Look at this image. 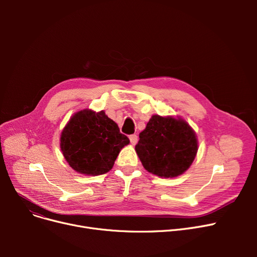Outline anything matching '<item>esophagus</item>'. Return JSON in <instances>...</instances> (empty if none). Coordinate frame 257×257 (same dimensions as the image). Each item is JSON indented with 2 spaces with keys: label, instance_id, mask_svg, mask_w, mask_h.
Masks as SVG:
<instances>
[{
  "label": "esophagus",
  "instance_id": "esophagus-1",
  "mask_svg": "<svg viewBox=\"0 0 257 257\" xmlns=\"http://www.w3.org/2000/svg\"><path fill=\"white\" fill-rule=\"evenodd\" d=\"M129 140H130V143H131V145H137V143H138V141H139V138H138V136L137 134H131V136L129 137Z\"/></svg>",
  "mask_w": 257,
  "mask_h": 257
}]
</instances>
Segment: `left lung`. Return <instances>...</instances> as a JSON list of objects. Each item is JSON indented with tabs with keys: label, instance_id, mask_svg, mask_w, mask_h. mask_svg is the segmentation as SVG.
Wrapping results in <instances>:
<instances>
[{
	"label": "left lung",
	"instance_id": "obj_1",
	"mask_svg": "<svg viewBox=\"0 0 257 257\" xmlns=\"http://www.w3.org/2000/svg\"><path fill=\"white\" fill-rule=\"evenodd\" d=\"M136 151L148 172L173 178L191 167L198 141L195 131L181 117L155 114L140 133Z\"/></svg>",
	"mask_w": 257,
	"mask_h": 257
}]
</instances>
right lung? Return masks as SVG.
Instances as JSON below:
<instances>
[{"label": "right lung", "mask_w": 257, "mask_h": 257, "mask_svg": "<svg viewBox=\"0 0 257 257\" xmlns=\"http://www.w3.org/2000/svg\"><path fill=\"white\" fill-rule=\"evenodd\" d=\"M129 143L103 110L83 109L76 112L63 128L60 149L76 172L97 176L112 169L121 148Z\"/></svg>", "instance_id": "right-lung-1"}]
</instances>
